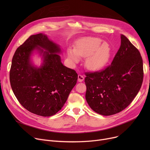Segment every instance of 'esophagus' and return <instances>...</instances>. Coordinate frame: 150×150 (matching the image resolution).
I'll return each instance as SVG.
<instances>
[{"label": "esophagus", "mask_w": 150, "mask_h": 150, "mask_svg": "<svg viewBox=\"0 0 150 150\" xmlns=\"http://www.w3.org/2000/svg\"><path fill=\"white\" fill-rule=\"evenodd\" d=\"M84 80V77L81 75H78V81L79 82H82Z\"/></svg>", "instance_id": "esophagus-1"}]
</instances>
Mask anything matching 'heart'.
<instances>
[{
  "instance_id": "heart-1",
  "label": "heart",
  "mask_w": 150,
  "mask_h": 150,
  "mask_svg": "<svg viewBox=\"0 0 150 150\" xmlns=\"http://www.w3.org/2000/svg\"><path fill=\"white\" fill-rule=\"evenodd\" d=\"M67 57L73 64L80 61V58H86L85 66L92 71L103 69L109 62L112 55L111 45L101 39L88 37L78 41L74 49L69 48Z\"/></svg>"
}]
</instances>
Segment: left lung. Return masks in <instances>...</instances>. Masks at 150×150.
I'll return each mask as SVG.
<instances>
[{
	"label": "left lung",
	"instance_id": "left-lung-1",
	"mask_svg": "<svg viewBox=\"0 0 150 150\" xmlns=\"http://www.w3.org/2000/svg\"><path fill=\"white\" fill-rule=\"evenodd\" d=\"M121 45L111 63L101 72L86 73V100L96 112L119 113L138 93L143 82V61L139 51L121 35Z\"/></svg>",
	"mask_w": 150,
	"mask_h": 150
}]
</instances>
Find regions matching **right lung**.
<instances>
[{
    "label": "right lung",
    "mask_w": 150,
    "mask_h": 150,
    "mask_svg": "<svg viewBox=\"0 0 150 150\" xmlns=\"http://www.w3.org/2000/svg\"><path fill=\"white\" fill-rule=\"evenodd\" d=\"M35 51L43 60L39 67L31 61ZM61 52L59 45L43 33L30 36L16 50L10 84L21 105L30 112L43 117L57 114L76 84L78 75L62 64Z\"/></svg>",
    "instance_id": "add662e5"
}]
</instances>
